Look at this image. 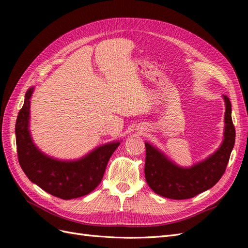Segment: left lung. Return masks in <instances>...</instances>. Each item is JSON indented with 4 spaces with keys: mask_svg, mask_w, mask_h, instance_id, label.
Returning a JSON list of instances; mask_svg holds the SVG:
<instances>
[{
    "mask_svg": "<svg viewBox=\"0 0 248 248\" xmlns=\"http://www.w3.org/2000/svg\"><path fill=\"white\" fill-rule=\"evenodd\" d=\"M223 99L226 102L224 139L218 150L207 159L191 168H180L158 149L146 142L145 177L154 192L172 200H186L208 190L219 181L226 171L236 137L231 101L228 96H223Z\"/></svg>",
    "mask_w": 248,
    "mask_h": 248,
    "instance_id": "1",
    "label": "left lung"
}]
</instances>
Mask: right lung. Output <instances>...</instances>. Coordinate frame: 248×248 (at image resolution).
I'll use <instances>...</instances> for the list:
<instances>
[{"mask_svg": "<svg viewBox=\"0 0 248 248\" xmlns=\"http://www.w3.org/2000/svg\"><path fill=\"white\" fill-rule=\"evenodd\" d=\"M30 88L16 124V148L20 167L33 183L52 196L63 200L84 197L99 185L108 162L120 141H111L93 150L80 159L58 160L43 154L35 146L29 130Z\"/></svg>", "mask_w": 248, "mask_h": 248, "instance_id": "add662e5", "label": "right lung"}]
</instances>
